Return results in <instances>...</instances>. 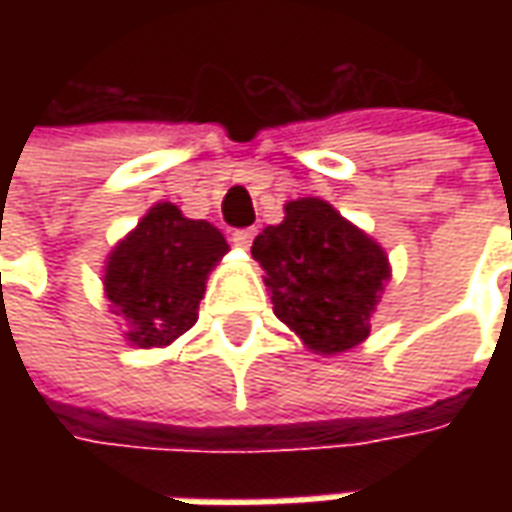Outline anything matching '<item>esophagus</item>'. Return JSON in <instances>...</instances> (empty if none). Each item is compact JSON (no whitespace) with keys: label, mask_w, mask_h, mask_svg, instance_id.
I'll use <instances>...</instances> for the list:
<instances>
[{"label":"esophagus","mask_w":512,"mask_h":512,"mask_svg":"<svg viewBox=\"0 0 512 512\" xmlns=\"http://www.w3.org/2000/svg\"><path fill=\"white\" fill-rule=\"evenodd\" d=\"M252 241H255V230H235L233 233V244L238 246V249H249Z\"/></svg>","instance_id":"34e87169"}]
</instances>
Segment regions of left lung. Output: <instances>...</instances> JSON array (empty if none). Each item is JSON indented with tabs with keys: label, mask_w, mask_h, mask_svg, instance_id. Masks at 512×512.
<instances>
[{
	"label": "left lung",
	"mask_w": 512,
	"mask_h": 512,
	"mask_svg": "<svg viewBox=\"0 0 512 512\" xmlns=\"http://www.w3.org/2000/svg\"><path fill=\"white\" fill-rule=\"evenodd\" d=\"M274 315L312 354L334 356L370 337L392 266L384 246L321 197L285 202V219L252 244Z\"/></svg>",
	"instance_id": "8db88e82"
}]
</instances>
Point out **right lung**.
<instances>
[{"mask_svg": "<svg viewBox=\"0 0 512 512\" xmlns=\"http://www.w3.org/2000/svg\"><path fill=\"white\" fill-rule=\"evenodd\" d=\"M227 252L211 222L183 216L175 202H156L104 266V296L126 318L128 345L167 348L189 332L208 274Z\"/></svg>", "mask_w": 512, "mask_h": 512, "instance_id": "add662e5", "label": "right lung"}]
</instances>
